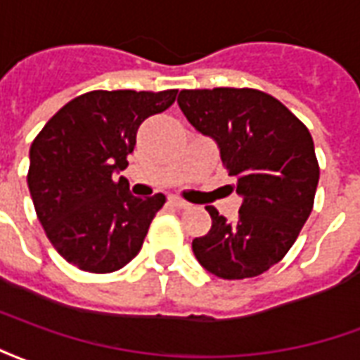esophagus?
I'll use <instances>...</instances> for the list:
<instances>
[{"instance_id":"34e87169","label":"esophagus","mask_w":360,"mask_h":360,"mask_svg":"<svg viewBox=\"0 0 360 360\" xmlns=\"http://www.w3.org/2000/svg\"><path fill=\"white\" fill-rule=\"evenodd\" d=\"M169 202H172L175 208H188V206H191L187 200H183L179 196H169Z\"/></svg>"}]
</instances>
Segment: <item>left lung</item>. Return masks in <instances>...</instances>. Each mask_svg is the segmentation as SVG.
<instances>
[{"instance_id": "1", "label": "left lung", "mask_w": 360, "mask_h": 360, "mask_svg": "<svg viewBox=\"0 0 360 360\" xmlns=\"http://www.w3.org/2000/svg\"><path fill=\"white\" fill-rule=\"evenodd\" d=\"M177 103L218 142L243 196L235 221L206 206L212 227L193 241L196 260L224 279L260 276L285 257L312 212L320 167L309 129L262 90H181Z\"/></svg>"}]
</instances>
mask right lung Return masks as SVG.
<instances>
[{
  "instance_id": "obj_1",
  "label": "right lung",
  "mask_w": 360,
  "mask_h": 360,
  "mask_svg": "<svg viewBox=\"0 0 360 360\" xmlns=\"http://www.w3.org/2000/svg\"><path fill=\"white\" fill-rule=\"evenodd\" d=\"M177 90H92L65 103L30 146L28 191L44 231L67 262L92 274L129 264L165 196L136 198L123 172L146 117Z\"/></svg>"
}]
</instances>
